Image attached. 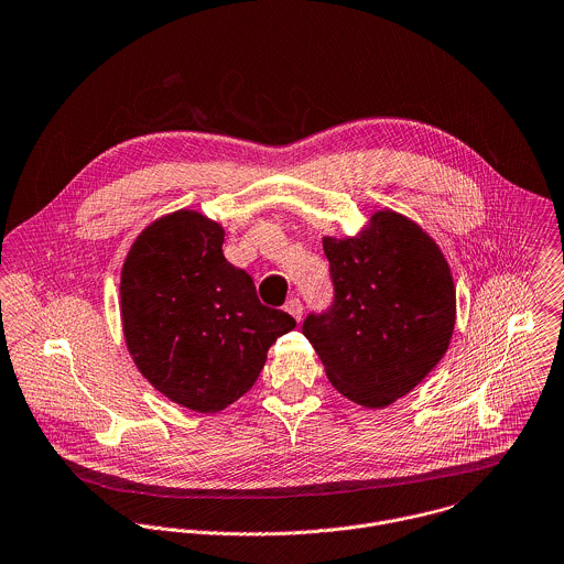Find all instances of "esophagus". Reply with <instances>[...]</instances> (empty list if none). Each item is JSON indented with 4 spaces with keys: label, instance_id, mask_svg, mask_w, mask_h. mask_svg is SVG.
<instances>
[{
    "label": "esophagus",
    "instance_id": "obj_1",
    "mask_svg": "<svg viewBox=\"0 0 564 564\" xmlns=\"http://www.w3.org/2000/svg\"><path fill=\"white\" fill-rule=\"evenodd\" d=\"M284 311L289 313V315H293L297 322L302 319V311H304V306H302V302L297 300V297H291L286 304H284Z\"/></svg>",
    "mask_w": 564,
    "mask_h": 564
}]
</instances>
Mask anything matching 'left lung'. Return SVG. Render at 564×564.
Here are the masks:
<instances>
[{"label": "left lung", "mask_w": 564, "mask_h": 564, "mask_svg": "<svg viewBox=\"0 0 564 564\" xmlns=\"http://www.w3.org/2000/svg\"><path fill=\"white\" fill-rule=\"evenodd\" d=\"M333 304L302 333L352 402L378 409L409 393L444 357L455 286L440 247L413 220L376 212L359 238H324Z\"/></svg>", "instance_id": "1"}]
</instances>
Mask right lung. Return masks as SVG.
<instances>
[{
    "label": "right lung",
    "instance_id": "1",
    "mask_svg": "<svg viewBox=\"0 0 564 564\" xmlns=\"http://www.w3.org/2000/svg\"><path fill=\"white\" fill-rule=\"evenodd\" d=\"M225 231L180 209L133 242L120 280L122 326L138 370L166 398L214 413L247 393L295 319L260 304L251 275L223 256Z\"/></svg>",
    "mask_w": 564,
    "mask_h": 564
}]
</instances>
